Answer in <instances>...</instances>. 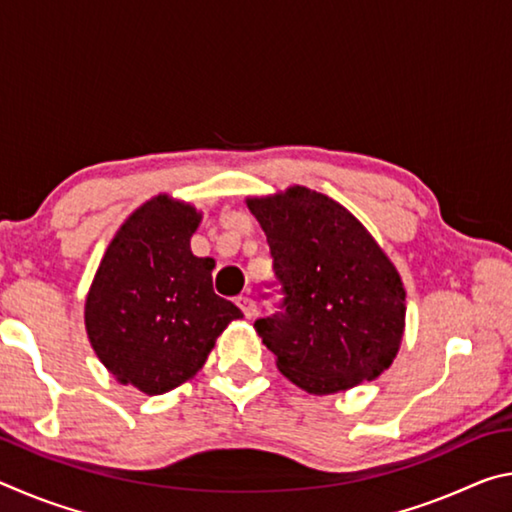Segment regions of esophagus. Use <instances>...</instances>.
I'll return each instance as SVG.
<instances>
[{
  "instance_id": "obj_1",
  "label": "esophagus",
  "mask_w": 512,
  "mask_h": 512,
  "mask_svg": "<svg viewBox=\"0 0 512 512\" xmlns=\"http://www.w3.org/2000/svg\"><path fill=\"white\" fill-rule=\"evenodd\" d=\"M237 307L244 311V316L246 318H255L257 316V305H255V300H250L248 296H239L237 300Z\"/></svg>"
}]
</instances>
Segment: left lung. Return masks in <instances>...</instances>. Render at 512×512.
<instances>
[{
    "instance_id": "8db88e82",
    "label": "left lung",
    "mask_w": 512,
    "mask_h": 512,
    "mask_svg": "<svg viewBox=\"0 0 512 512\" xmlns=\"http://www.w3.org/2000/svg\"><path fill=\"white\" fill-rule=\"evenodd\" d=\"M282 287L280 311L255 327L284 377L329 395L377 379L400 350L406 291L370 232L307 187L246 198Z\"/></svg>"
}]
</instances>
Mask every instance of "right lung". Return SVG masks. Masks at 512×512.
I'll list each match as a JSON object with an SVG mask.
<instances>
[{
    "mask_svg": "<svg viewBox=\"0 0 512 512\" xmlns=\"http://www.w3.org/2000/svg\"><path fill=\"white\" fill-rule=\"evenodd\" d=\"M201 212L160 194L128 216L85 300L94 352L121 384L162 395L203 368L239 307L212 289L214 259L189 239Z\"/></svg>",
    "mask_w": 512,
    "mask_h": 512,
    "instance_id": "1",
    "label": "right lung"
}]
</instances>
